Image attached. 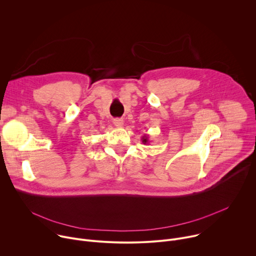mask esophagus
<instances>
[{
    "instance_id": "obj_1",
    "label": "esophagus",
    "mask_w": 256,
    "mask_h": 256,
    "mask_svg": "<svg viewBox=\"0 0 256 256\" xmlns=\"http://www.w3.org/2000/svg\"><path fill=\"white\" fill-rule=\"evenodd\" d=\"M114 124L116 126V128H122L124 126V120L122 118H116L114 120Z\"/></svg>"
}]
</instances>
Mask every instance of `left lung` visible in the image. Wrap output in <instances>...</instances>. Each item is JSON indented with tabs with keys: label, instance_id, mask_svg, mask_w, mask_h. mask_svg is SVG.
Masks as SVG:
<instances>
[{
	"label": "left lung",
	"instance_id": "1",
	"mask_svg": "<svg viewBox=\"0 0 256 256\" xmlns=\"http://www.w3.org/2000/svg\"><path fill=\"white\" fill-rule=\"evenodd\" d=\"M142 144H149V138L147 134H144L142 136Z\"/></svg>",
	"mask_w": 256,
	"mask_h": 256
}]
</instances>
